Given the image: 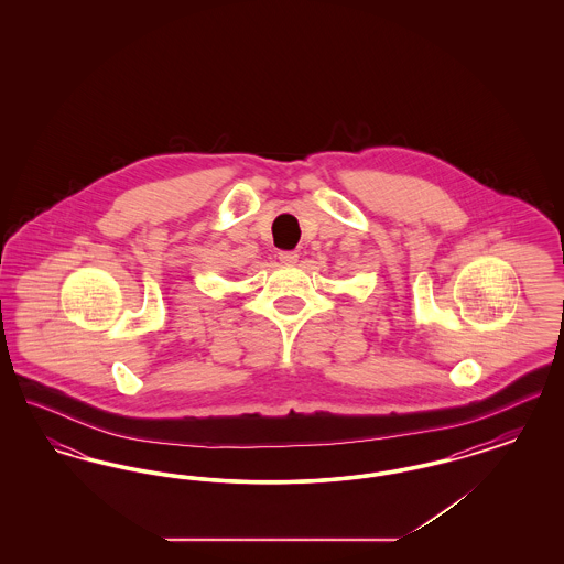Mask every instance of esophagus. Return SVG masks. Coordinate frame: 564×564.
Listing matches in <instances>:
<instances>
[{"label":"esophagus","mask_w":564,"mask_h":564,"mask_svg":"<svg viewBox=\"0 0 564 564\" xmlns=\"http://www.w3.org/2000/svg\"><path fill=\"white\" fill-rule=\"evenodd\" d=\"M279 260L283 264H295L297 262V253L295 251H279Z\"/></svg>","instance_id":"esophagus-1"}]
</instances>
